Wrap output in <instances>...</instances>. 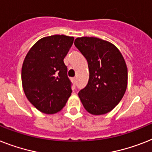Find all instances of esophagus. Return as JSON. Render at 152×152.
Returning a JSON list of instances; mask_svg holds the SVG:
<instances>
[{
  "mask_svg": "<svg viewBox=\"0 0 152 152\" xmlns=\"http://www.w3.org/2000/svg\"><path fill=\"white\" fill-rule=\"evenodd\" d=\"M72 81H73V83L75 85V84H76V78H75V77L72 78Z\"/></svg>",
  "mask_w": 152,
  "mask_h": 152,
  "instance_id": "obj_1",
  "label": "esophagus"
}]
</instances>
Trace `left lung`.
I'll return each instance as SVG.
<instances>
[{"mask_svg": "<svg viewBox=\"0 0 152 152\" xmlns=\"http://www.w3.org/2000/svg\"><path fill=\"white\" fill-rule=\"evenodd\" d=\"M75 45L88 61L89 80L79 91L89 113L103 115L122 99L127 86V67L123 55L111 42L96 37H78Z\"/></svg>", "mask_w": 152, "mask_h": 152, "instance_id": "obj_1", "label": "left lung"}]
</instances>
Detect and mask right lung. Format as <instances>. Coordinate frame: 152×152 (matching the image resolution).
I'll list each match as a JSON object with an SVG mask.
<instances>
[{
  "label": "right lung",
  "instance_id": "1",
  "mask_svg": "<svg viewBox=\"0 0 152 152\" xmlns=\"http://www.w3.org/2000/svg\"><path fill=\"white\" fill-rule=\"evenodd\" d=\"M74 37L54 35L40 39L23 61L22 83L28 101L40 112H60L71 96V83L64 59Z\"/></svg>",
  "mask_w": 152,
  "mask_h": 152
}]
</instances>
